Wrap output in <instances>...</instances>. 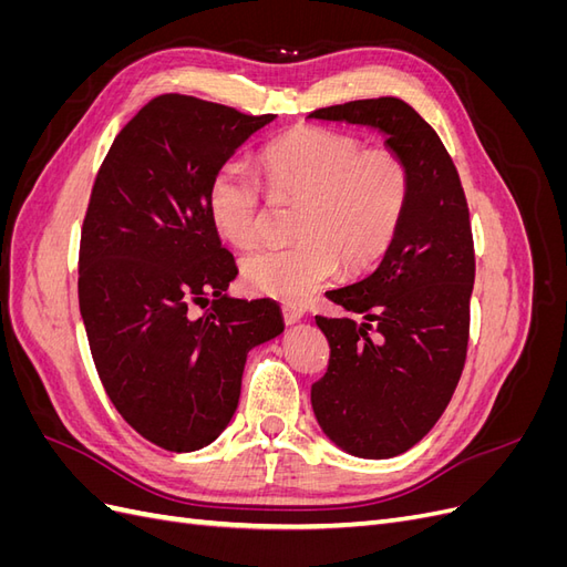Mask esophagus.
Here are the masks:
<instances>
[{
    "mask_svg": "<svg viewBox=\"0 0 567 567\" xmlns=\"http://www.w3.org/2000/svg\"><path fill=\"white\" fill-rule=\"evenodd\" d=\"M305 317V307L302 305H284V321L286 323H298Z\"/></svg>",
    "mask_w": 567,
    "mask_h": 567,
    "instance_id": "1",
    "label": "esophagus"
}]
</instances>
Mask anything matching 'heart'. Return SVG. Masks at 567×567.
Listing matches in <instances>:
<instances>
[{
	"label": "heart",
	"instance_id": "obj_1",
	"mask_svg": "<svg viewBox=\"0 0 567 567\" xmlns=\"http://www.w3.org/2000/svg\"><path fill=\"white\" fill-rule=\"evenodd\" d=\"M271 200L298 203L284 248L250 252L241 274L250 290L281 302H305L336 277L379 265L400 236L411 198V173L392 148H367L354 134L302 125L271 142L260 158ZM208 215L234 248L260 238L262 188L244 165H221L208 184Z\"/></svg>",
	"mask_w": 567,
	"mask_h": 567
}]
</instances>
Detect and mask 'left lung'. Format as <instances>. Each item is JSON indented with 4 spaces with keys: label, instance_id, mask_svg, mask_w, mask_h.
Wrapping results in <instances>:
<instances>
[{
    "label": "left lung",
    "instance_id": "left-lung-1",
    "mask_svg": "<svg viewBox=\"0 0 567 567\" xmlns=\"http://www.w3.org/2000/svg\"><path fill=\"white\" fill-rule=\"evenodd\" d=\"M385 136L411 173L398 241L371 277L326 298L364 321L317 317L331 346L312 385L315 416L359 458H390L421 442L447 409L468 348L475 252L468 203L437 132L402 99H359L310 113Z\"/></svg>",
    "mask_w": 567,
    "mask_h": 567
}]
</instances>
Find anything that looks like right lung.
<instances>
[{"mask_svg": "<svg viewBox=\"0 0 567 567\" xmlns=\"http://www.w3.org/2000/svg\"><path fill=\"white\" fill-rule=\"evenodd\" d=\"M271 120L156 96L120 130L94 179L80 315L120 416L167 452H196L225 431L248 352L284 331L274 300L225 293L238 269L208 215L213 175ZM208 299L194 318L190 305Z\"/></svg>", "mask_w": 567, "mask_h": 567, "instance_id": "1", "label": "right lung"}]
</instances>
